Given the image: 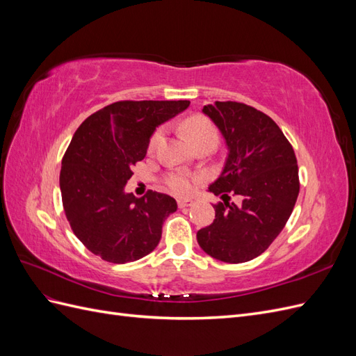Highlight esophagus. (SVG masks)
<instances>
[{"instance_id": "esophagus-1", "label": "esophagus", "mask_w": 356, "mask_h": 356, "mask_svg": "<svg viewBox=\"0 0 356 356\" xmlns=\"http://www.w3.org/2000/svg\"><path fill=\"white\" fill-rule=\"evenodd\" d=\"M178 207H179V209H184V208L193 207V200H190V199H187V200L179 199V200H178Z\"/></svg>"}]
</instances>
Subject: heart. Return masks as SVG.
<instances>
[{
	"label": "heart",
	"instance_id": "heart-1",
	"mask_svg": "<svg viewBox=\"0 0 356 356\" xmlns=\"http://www.w3.org/2000/svg\"><path fill=\"white\" fill-rule=\"evenodd\" d=\"M181 127H182V132H184L188 141L195 145V148L203 144L217 145L218 143L217 127H215L213 123L207 117L203 115L188 117L187 120L182 123ZM163 136H165L163 129H157V131L153 134L152 139H149V144H148L149 152H154V149L161 144V141H163ZM166 182L170 191H174L175 195L187 196L193 191L196 178H193L187 174H181V172H175V174H170L168 177Z\"/></svg>",
	"mask_w": 356,
	"mask_h": 356
}]
</instances>
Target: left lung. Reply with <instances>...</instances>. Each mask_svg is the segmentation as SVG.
Masks as SVG:
<instances>
[{
	"instance_id": "left-lung-1",
	"label": "left lung",
	"mask_w": 356,
	"mask_h": 356,
	"mask_svg": "<svg viewBox=\"0 0 356 356\" xmlns=\"http://www.w3.org/2000/svg\"><path fill=\"white\" fill-rule=\"evenodd\" d=\"M221 132L227 157L209 186L215 196L242 197L215 204V220L197 232L202 250L220 261L238 264L263 254L282 232L300 191L294 149L264 113L241 102L204 105Z\"/></svg>"
}]
</instances>
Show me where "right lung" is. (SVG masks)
Wrapping results in <instances>:
<instances>
[{
	"label": "right lung",
	"mask_w": 356,
	"mask_h": 356,
	"mask_svg": "<svg viewBox=\"0 0 356 356\" xmlns=\"http://www.w3.org/2000/svg\"><path fill=\"white\" fill-rule=\"evenodd\" d=\"M190 101H120L80 124L62 159L59 186L74 234L102 260L124 264L156 250L161 225L177 200L149 190L135 197L124 187L156 127L188 108Z\"/></svg>",
	"instance_id": "add662e5"
}]
</instances>
